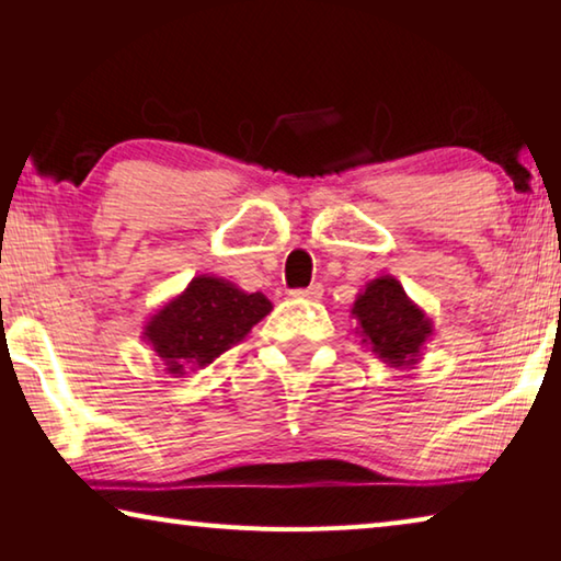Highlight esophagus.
<instances>
[{
	"instance_id": "1",
	"label": "esophagus",
	"mask_w": 561,
	"mask_h": 561,
	"mask_svg": "<svg viewBox=\"0 0 561 561\" xmlns=\"http://www.w3.org/2000/svg\"><path fill=\"white\" fill-rule=\"evenodd\" d=\"M321 294H324V287L321 284H311L307 289H294L291 297L297 299H321Z\"/></svg>"
}]
</instances>
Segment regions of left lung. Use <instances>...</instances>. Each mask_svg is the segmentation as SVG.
<instances>
[{"mask_svg": "<svg viewBox=\"0 0 561 561\" xmlns=\"http://www.w3.org/2000/svg\"><path fill=\"white\" fill-rule=\"evenodd\" d=\"M351 317L360 341L393 368H415L435 331L433 319L391 274L371 279L358 291Z\"/></svg>", "mask_w": 561, "mask_h": 561, "instance_id": "left-lung-1", "label": "left lung"}]
</instances>
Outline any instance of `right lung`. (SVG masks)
Segmentation results:
<instances>
[{"mask_svg": "<svg viewBox=\"0 0 561 561\" xmlns=\"http://www.w3.org/2000/svg\"><path fill=\"white\" fill-rule=\"evenodd\" d=\"M272 311L262 291H244L215 274H197L146 321L144 341L165 364V371L185 376L225 354Z\"/></svg>", "mask_w": 561, "mask_h": 561, "instance_id": "1", "label": "right lung"}]
</instances>
